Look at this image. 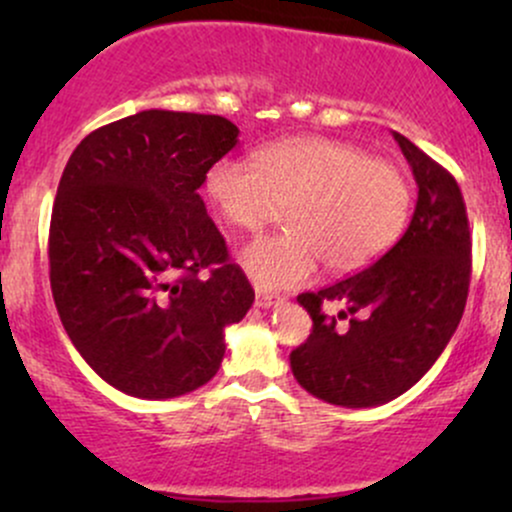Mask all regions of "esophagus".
<instances>
[{"mask_svg": "<svg viewBox=\"0 0 512 512\" xmlns=\"http://www.w3.org/2000/svg\"><path fill=\"white\" fill-rule=\"evenodd\" d=\"M255 303L260 305V308H274V305L279 303V296H274V293H267V291H257Z\"/></svg>", "mask_w": 512, "mask_h": 512, "instance_id": "1", "label": "esophagus"}]
</instances>
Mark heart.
<instances>
[{"instance_id":"1","label":"heart","mask_w":512,"mask_h":512,"mask_svg":"<svg viewBox=\"0 0 512 512\" xmlns=\"http://www.w3.org/2000/svg\"><path fill=\"white\" fill-rule=\"evenodd\" d=\"M204 195L223 221L257 231L286 207V231L250 240L240 267L260 289H291L320 262L354 274L383 257L409 219L402 168L325 137H289L255 151V163L221 156L204 173Z\"/></svg>"}]
</instances>
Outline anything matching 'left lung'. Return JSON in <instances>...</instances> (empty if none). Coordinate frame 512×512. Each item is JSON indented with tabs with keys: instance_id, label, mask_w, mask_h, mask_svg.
<instances>
[{
	"instance_id": "8db88e82",
	"label": "left lung",
	"mask_w": 512,
	"mask_h": 512,
	"mask_svg": "<svg viewBox=\"0 0 512 512\" xmlns=\"http://www.w3.org/2000/svg\"><path fill=\"white\" fill-rule=\"evenodd\" d=\"M419 199L404 236L363 272L298 303L313 332L291 351V370L310 395L339 407H378L419 383L460 325L472 274V238L455 178L395 132ZM342 300L355 317L342 328L321 310Z\"/></svg>"
}]
</instances>
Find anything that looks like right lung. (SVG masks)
<instances>
[{
  "label": "right lung",
  "mask_w": 512,
  "mask_h": 512,
  "mask_svg": "<svg viewBox=\"0 0 512 512\" xmlns=\"http://www.w3.org/2000/svg\"><path fill=\"white\" fill-rule=\"evenodd\" d=\"M238 134L221 115L142 110L69 156L50 219L52 298L76 351L125 395L170 399L209 383L223 330L255 301L199 197Z\"/></svg>",
  "instance_id": "add662e5"
}]
</instances>
